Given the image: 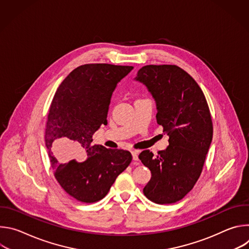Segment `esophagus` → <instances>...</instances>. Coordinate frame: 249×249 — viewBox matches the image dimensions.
<instances>
[{
	"label": "esophagus",
	"mask_w": 249,
	"mask_h": 249,
	"mask_svg": "<svg viewBox=\"0 0 249 249\" xmlns=\"http://www.w3.org/2000/svg\"><path fill=\"white\" fill-rule=\"evenodd\" d=\"M131 153H132V157H133V160H139V157H138V155H139V152H138V151H132Z\"/></svg>",
	"instance_id": "obj_1"
}]
</instances>
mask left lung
<instances>
[{"label": "left lung", "mask_w": 249, "mask_h": 249, "mask_svg": "<svg viewBox=\"0 0 249 249\" xmlns=\"http://www.w3.org/2000/svg\"><path fill=\"white\" fill-rule=\"evenodd\" d=\"M146 86L157 105V122L169 136L164 151L139 155L152 173L145 196L157 204L181 200L195 185L213 139L205 95L184 70L175 65H148L134 79Z\"/></svg>", "instance_id": "left-lung-1"}]
</instances>
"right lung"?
<instances>
[{"label":"right lung","mask_w":249,"mask_h":249,"mask_svg":"<svg viewBox=\"0 0 249 249\" xmlns=\"http://www.w3.org/2000/svg\"><path fill=\"white\" fill-rule=\"evenodd\" d=\"M132 70V66L110 64L80 66L62 82L53 97L45 145L57 181L78 201L94 203L104 198L132 160L128 151L91 145L94 132L107 124L117 84ZM85 157V162L75 160Z\"/></svg>","instance_id":"add662e5"}]
</instances>
